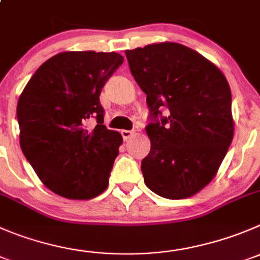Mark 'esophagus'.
<instances>
[{
  "label": "esophagus",
  "instance_id": "obj_1",
  "mask_svg": "<svg viewBox=\"0 0 260 260\" xmlns=\"http://www.w3.org/2000/svg\"><path fill=\"white\" fill-rule=\"evenodd\" d=\"M121 135H122L123 140H128L133 135H134V132H132V130H122V132H121Z\"/></svg>",
  "mask_w": 260,
  "mask_h": 260
}]
</instances>
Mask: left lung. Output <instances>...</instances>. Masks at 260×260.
Returning <instances> with one entry per match:
<instances>
[{"instance_id":"1","label":"left lung","mask_w":260,"mask_h":260,"mask_svg":"<svg viewBox=\"0 0 260 260\" xmlns=\"http://www.w3.org/2000/svg\"><path fill=\"white\" fill-rule=\"evenodd\" d=\"M125 53L149 108L145 185L167 199L191 197L212 181L234 138L229 83L211 61L179 43Z\"/></svg>"}]
</instances>
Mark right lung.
<instances>
[{
  "mask_svg": "<svg viewBox=\"0 0 260 260\" xmlns=\"http://www.w3.org/2000/svg\"><path fill=\"white\" fill-rule=\"evenodd\" d=\"M122 62L115 52H62L41 65L19 98L21 150L60 197L86 200L107 189L122 137L103 125L100 95ZM91 118L98 125L88 131Z\"/></svg>",
  "mask_w": 260,
  "mask_h": 260,
  "instance_id": "right-lung-1",
  "label": "right lung"
}]
</instances>
